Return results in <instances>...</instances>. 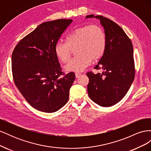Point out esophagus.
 <instances>
[{
  "mask_svg": "<svg viewBox=\"0 0 151 151\" xmlns=\"http://www.w3.org/2000/svg\"><path fill=\"white\" fill-rule=\"evenodd\" d=\"M76 78H79V77L81 76V73H78V72H77V73H76Z\"/></svg>",
  "mask_w": 151,
  "mask_h": 151,
  "instance_id": "1",
  "label": "esophagus"
}]
</instances>
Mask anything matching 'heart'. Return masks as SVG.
I'll return each instance as SVG.
<instances>
[{
  "instance_id": "b5f03b06",
  "label": "heart",
  "mask_w": 151,
  "mask_h": 151,
  "mask_svg": "<svg viewBox=\"0 0 151 151\" xmlns=\"http://www.w3.org/2000/svg\"><path fill=\"white\" fill-rule=\"evenodd\" d=\"M66 43L60 41L55 46V52L60 60L67 62L72 50L77 55L65 66L67 71L81 72L92 60L96 61L105 51L106 38L103 29L97 25H86L73 30L66 36Z\"/></svg>"
}]
</instances>
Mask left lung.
<instances>
[{"instance_id": "obj_1", "label": "left lung", "mask_w": 151, "mask_h": 151, "mask_svg": "<svg viewBox=\"0 0 151 151\" xmlns=\"http://www.w3.org/2000/svg\"><path fill=\"white\" fill-rule=\"evenodd\" d=\"M86 17L99 19L106 38L105 51L94 67L103 72L86 74L89 79V96L99 106H111L125 96L134 80L133 45L125 31L115 22L102 16L91 14Z\"/></svg>"}]
</instances>
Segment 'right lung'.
<instances>
[{"instance_id":"obj_1","label":"right lung","mask_w":151,"mask_h":151,"mask_svg":"<svg viewBox=\"0 0 151 151\" xmlns=\"http://www.w3.org/2000/svg\"><path fill=\"white\" fill-rule=\"evenodd\" d=\"M72 19L43 22L17 44L12 54L14 84L28 103L53 113L67 103L74 72H62L55 46Z\"/></svg>"}]
</instances>
